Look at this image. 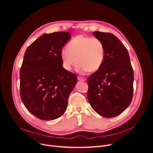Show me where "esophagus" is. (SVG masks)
<instances>
[{"mask_svg":"<svg viewBox=\"0 0 153 153\" xmlns=\"http://www.w3.org/2000/svg\"><path fill=\"white\" fill-rule=\"evenodd\" d=\"M77 80H80V81H85L87 79L85 77H82L79 76V77H77Z\"/></svg>","mask_w":153,"mask_h":153,"instance_id":"34e87169","label":"esophagus"}]
</instances>
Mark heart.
I'll list each match as a JSON object with an SVG mask.
<instances>
[{"instance_id":"heart-1","label":"heart","mask_w":153,"mask_h":153,"mask_svg":"<svg viewBox=\"0 0 153 153\" xmlns=\"http://www.w3.org/2000/svg\"><path fill=\"white\" fill-rule=\"evenodd\" d=\"M105 55V48L101 39L80 35L72 39L66 49L62 51L61 58L66 70H71L77 62L79 72H95L102 66Z\"/></svg>"}]
</instances>
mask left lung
<instances>
[{
    "mask_svg": "<svg viewBox=\"0 0 153 153\" xmlns=\"http://www.w3.org/2000/svg\"><path fill=\"white\" fill-rule=\"evenodd\" d=\"M105 48L101 68L87 79V97L91 107L105 118L115 117L126 110L133 96L134 72L129 53L120 39L110 33L94 32Z\"/></svg>",
    "mask_w": 153,
    "mask_h": 153,
    "instance_id": "1",
    "label": "left lung"
}]
</instances>
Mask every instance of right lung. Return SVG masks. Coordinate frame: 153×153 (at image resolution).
Returning <instances> with one entry per match:
<instances>
[{"label":"right lung","instance_id":"obj_1","mask_svg":"<svg viewBox=\"0 0 153 153\" xmlns=\"http://www.w3.org/2000/svg\"><path fill=\"white\" fill-rule=\"evenodd\" d=\"M67 32L41 36L26 49L20 69V96L29 112L53 120L66 111L77 76L63 68L61 52L70 39Z\"/></svg>","mask_w":153,"mask_h":153}]
</instances>
